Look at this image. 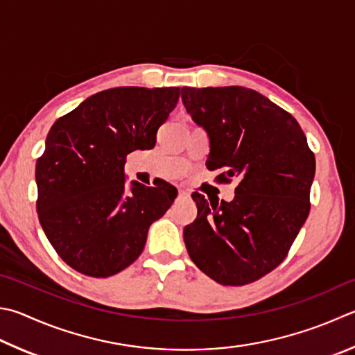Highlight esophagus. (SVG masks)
I'll use <instances>...</instances> for the list:
<instances>
[{
  "label": "esophagus",
  "mask_w": 355,
  "mask_h": 355,
  "mask_svg": "<svg viewBox=\"0 0 355 355\" xmlns=\"http://www.w3.org/2000/svg\"><path fill=\"white\" fill-rule=\"evenodd\" d=\"M189 196V192L188 191H184V189H178V198H184V197H188Z\"/></svg>",
  "instance_id": "obj_1"
}]
</instances>
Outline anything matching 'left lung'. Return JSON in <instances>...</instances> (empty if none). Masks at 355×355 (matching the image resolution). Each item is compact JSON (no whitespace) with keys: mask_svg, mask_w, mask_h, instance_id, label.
I'll list each match as a JSON object with an SVG mask.
<instances>
[{"mask_svg":"<svg viewBox=\"0 0 355 355\" xmlns=\"http://www.w3.org/2000/svg\"><path fill=\"white\" fill-rule=\"evenodd\" d=\"M192 119L209 137V171L237 178L233 202L194 192L197 218L183 237L192 262L222 286L261 279L286 259L311 211L315 155L292 114L243 87L182 88Z\"/></svg>","mask_w":355,"mask_h":355,"instance_id":"1","label":"left lung"}]
</instances>
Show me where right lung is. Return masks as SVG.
<instances>
[{
	"instance_id": "add662e5",
	"label": "right lung",
	"mask_w": 355,
	"mask_h": 355,
	"mask_svg": "<svg viewBox=\"0 0 355 355\" xmlns=\"http://www.w3.org/2000/svg\"><path fill=\"white\" fill-rule=\"evenodd\" d=\"M180 88L118 87L89 96L57 119L37 159V214L48 241L71 268L92 278L122 272L143 253L150 225L177 189L132 183L124 164L133 150L153 149Z\"/></svg>"
}]
</instances>
